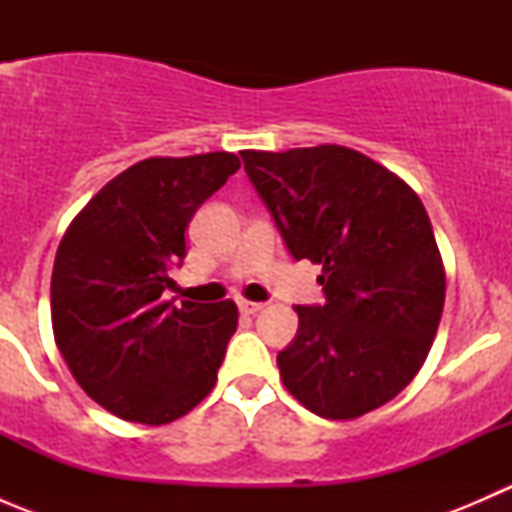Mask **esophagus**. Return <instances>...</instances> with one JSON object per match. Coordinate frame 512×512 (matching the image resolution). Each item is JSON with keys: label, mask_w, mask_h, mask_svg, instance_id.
<instances>
[{"label": "esophagus", "mask_w": 512, "mask_h": 512, "mask_svg": "<svg viewBox=\"0 0 512 512\" xmlns=\"http://www.w3.org/2000/svg\"><path fill=\"white\" fill-rule=\"evenodd\" d=\"M260 309H265V304L262 302H250V299H240V312L245 314H257Z\"/></svg>", "instance_id": "34e87169"}]
</instances>
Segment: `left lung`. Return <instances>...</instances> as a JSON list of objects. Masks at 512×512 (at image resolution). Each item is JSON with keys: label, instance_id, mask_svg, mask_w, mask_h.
I'll return each mask as SVG.
<instances>
[{"label": "left lung", "instance_id": "left-lung-1", "mask_svg": "<svg viewBox=\"0 0 512 512\" xmlns=\"http://www.w3.org/2000/svg\"><path fill=\"white\" fill-rule=\"evenodd\" d=\"M240 156L289 255L322 265L324 304L294 307L297 337L277 354L287 391L332 421L379 409L411 384L441 322L446 272L426 208L352 148Z\"/></svg>", "mask_w": 512, "mask_h": 512}]
</instances>
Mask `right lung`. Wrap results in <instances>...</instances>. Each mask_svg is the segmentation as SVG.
I'll list each match as a JSON object with an SVG mask.
<instances>
[{
  "label": "right lung",
  "instance_id": "right-lung-1",
  "mask_svg": "<svg viewBox=\"0 0 512 512\" xmlns=\"http://www.w3.org/2000/svg\"><path fill=\"white\" fill-rule=\"evenodd\" d=\"M240 168L235 153L146 158L74 218L51 272V324L81 389L123 421L163 426L213 391L237 329L232 299H165L195 210Z\"/></svg>",
  "mask_w": 512,
  "mask_h": 512
}]
</instances>
